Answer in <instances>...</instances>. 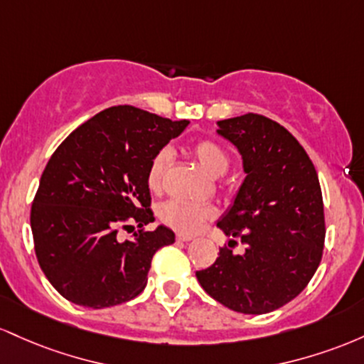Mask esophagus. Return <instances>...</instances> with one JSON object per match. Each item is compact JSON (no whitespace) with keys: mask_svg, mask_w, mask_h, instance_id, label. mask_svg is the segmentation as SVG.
Instances as JSON below:
<instances>
[{"mask_svg":"<svg viewBox=\"0 0 364 364\" xmlns=\"http://www.w3.org/2000/svg\"><path fill=\"white\" fill-rule=\"evenodd\" d=\"M194 237L189 235V234H177V240L178 242H189V240H193Z\"/></svg>","mask_w":364,"mask_h":364,"instance_id":"esophagus-1","label":"esophagus"}]
</instances>
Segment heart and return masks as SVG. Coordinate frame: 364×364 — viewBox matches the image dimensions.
I'll return each instance as SVG.
<instances>
[{"label": "heart", "instance_id": "1", "mask_svg": "<svg viewBox=\"0 0 364 364\" xmlns=\"http://www.w3.org/2000/svg\"><path fill=\"white\" fill-rule=\"evenodd\" d=\"M193 154L201 168L210 177H223L230 168V154L222 144L211 139H201L193 146ZM171 163V153L168 149H160L149 161L148 166V186L151 191H161L165 186L166 173ZM158 216L165 225L175 230L193 234L199 230L204 222L215 216V210L208 204H193L181 199H168L158 208Z\"/></svg>", "mask_w": 364, "mask_h": 364}]
</instances>
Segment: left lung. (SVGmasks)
Returning a JSON list of instances; mask_svg holds the SVG:
<instances>
[{
    "label": "left lung",
    "instance_id": "1",
    "mask_svg": "<svg viewBox=\"0 0 364 364\" xmlns=\"http://www.w3.org/2000/svg\"><path fill=\"white\" fill-rule=\"evenodd\" d=\"M218 125L220 136L242 154L247 173L218 227L239 237L246 251L234 255L223 246L215 263L196 277L228 309L275 311L303 292L323 255L325 211L318 173L299 141L275 120L246 113Z\"/></svg>",
    "mask_w": 364,
    "mask_h": 364
}]
</instances>
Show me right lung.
<instances>
[{
	"label": "right lung",
	"instance_id": "right-lung-1",
	"mask_svg": "<svg viewBox=\"0 0 364 364\" xmlns=\"http://www.w3.org/2000/svg\"><path fill=\"white\" fill-rule=\"evenodd\" d=\"M187 124L112 106L53 153L32 201L31 228L41 270L65 299L103 309L144 291L154 252L175 242L170 228L146 230L154 220L148 166ZM134 225L138 230L120 240L117 232Z\"/></svg>",
	"mask_w": 364,
	"mask_h": 364
}]
</instances>
